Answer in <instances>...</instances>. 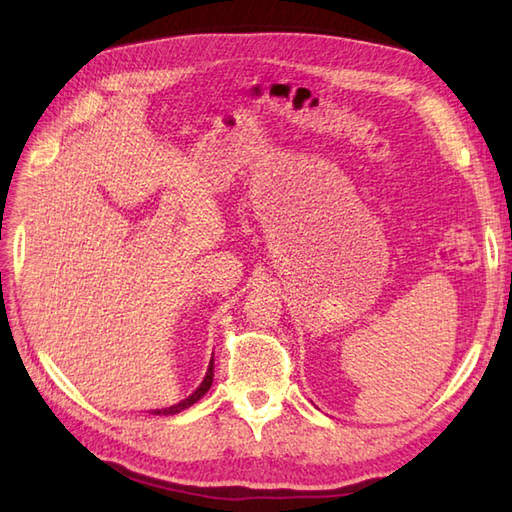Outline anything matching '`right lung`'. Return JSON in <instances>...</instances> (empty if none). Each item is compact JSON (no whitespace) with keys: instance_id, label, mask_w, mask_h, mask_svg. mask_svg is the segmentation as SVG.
I'll use <instances>...</instances> for the list:
<instances>
[{"instance_id":"obj_1","label":"right lung","mask_w":512,"mask_h":512,"mask_svg":"<svg viewBox=\"0 0 512 512\" xmlns=\"http://www.w3.org/2000/svg\"><path fill=\"white\" fill-rule=\"evenodd\" d=\"M211 385H213V358H211V363H209V369H206V376H204V380L200 383V387L195 389L189 398H184V400L178 402V405H171L167 409H154L151 413H154V416H173V413H180L182 409L191 407L193 402H198L206 394V391L211 389Z\"/></svg>"}]
</instances>
